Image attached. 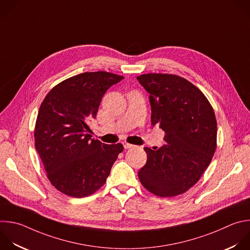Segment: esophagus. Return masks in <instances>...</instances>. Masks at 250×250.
I'll return each mask as SVG.
<instances>
[{
    "mask_svg": "<svg viewBox=\"0 0 250 250\" xmlns=\"http://www.w3.org/2000/svg\"><path fill=\"white\" fill-rule=\"evenodd\" d=\"M123 145H124L125 149H129V148H131V147L133 146L132 144H129V143H127V142H125V141L123 142Z\"/></svg>",
    "mask_w": 250,
    "mask_h": 250,
    "instance_id": "obj_1",
    "label": "esophagus"
}]
</instances>
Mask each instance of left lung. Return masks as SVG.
I'll return each mask as SVG.
<instances>
[{"mask_svg":"<svg viewBox=\"0 0 250 250\" xmlns=\"http://www.w3.org/2000/svg\"><path fill=\"white\" fill-rule=\"evenodd\" d=\"M137 80L150 94L151 124L166 133L157 150L145 147L142 186L160 197L182 194L207 169L217 146V122L205 95L179 75L146 73Z\"/></svg>","mask_w":250,"mask_h":250,"instance_id":"8db88e82","label":"left lung"}]
</instances>
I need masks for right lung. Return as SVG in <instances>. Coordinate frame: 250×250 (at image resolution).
Here are the masks:
<instances>
[{
    "instance_id": "right-lung-1",
    "label": "right lung",
    "mask_w": 250,
    "mask_h": 250,
    "mask_svg": "<svg viewBox=\"0 0 250 250\" xmlns=\"http://www.w3.org/2000/svg\"><path fill=\"white\" fill-rule=\"evenodd\" d=\"M123 78L107 71L83 72L59 83L43 100L35 124V148L47 178L62 193L81 198L97 191L123 152L121 143L91 138L88 125L106 91Z\"/></svg>"
}]
</instances>
